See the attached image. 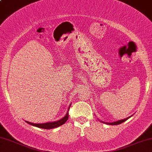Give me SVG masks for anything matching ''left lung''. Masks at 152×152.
<instances>
[{
  "label": "left lung",
  "instance_id": "8db88e82",
  "mask_svg": "<svg viewBox=\"0 0 152 152\" xmlns=\"http://www.w3.org/2000/svg\"><path fill=\"white\" fill-rule=\"evenodd\" d=\"M130 117H129V118H125L124 119V120H118V121H116V122H110V123H107V122H104L103 123H105V124H107V125H119V124H121L122 122H124L126 120H127V119H129Z\"/></svg>",
  "mask_w": 152,
  "mask_h": 152
}]
</instances>
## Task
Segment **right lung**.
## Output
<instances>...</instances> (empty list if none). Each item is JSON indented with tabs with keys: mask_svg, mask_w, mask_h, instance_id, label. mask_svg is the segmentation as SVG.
<instances>
[{
	"mask_svg": "<svg viewBox=\"0 0 152 152\" xmlns=\"http://www.w3.org/2000/svg\"><path fill=\"white\" fill-rule=\"evenodd\" d=\"M70 106H69V109L70 108ZM68 118H69V112H67L66 115L65 117H64V118H61V120H58V121H56V122H47V123H44V124H34V123H31V122H27V121H26V122L27 123L30 124V125H31L34 126V127H39V128H42V129H49L55 128V127H59V126L64 125V124L65 122L68 120Z\"/></svg>",
	"mask_w": 152,
	"mask_h": 152,
	"instance_id": "add662e5",
	"label": "right lung"
}]
</instances>
